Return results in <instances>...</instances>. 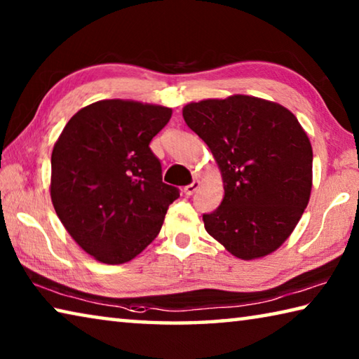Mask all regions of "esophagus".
I'll list each match as a JSON object with an SVG mask.
<instances>
[{"label":"esophagus","instance_id":"obj_1","mask_svg":"<svg viewBox=\"0 0 359 359\" xmlns=\"http://www.w3.org/2000/svg\"><path fill=\"white\" fill-rule=\"evenodd\" d=\"M201 185V182L199 180H194L193 184H190V185H187L185 188H184V193L187 194V196H191V194L198 190V187Z\"/></svg>","mask_w":359,"mask_h":359}]
</instances>
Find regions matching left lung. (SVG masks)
Segmentation results:
<instances>
[{"label": "left lung", "instance_id": "1", "mask_svg": "<svg viewBox=\"0 0 359 359\" xmlns=\"http://www.w3.org/2000/svg\"><path fill=\"white\" fill-rule=\"evenodd\" d=\"M208 144L223 180V201L204 228L236 258L276 252L293 233L312 191V145L294 114L248 95L182 109Z\"/></svg>", "mask_w": 359, "mask_h": 359}]
</instances>
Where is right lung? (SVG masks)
I'll return each instance as SVG.
<instances>
[{
    "mask_svg": "<svg viewBox=\"0 0 359 359\" xmlns=\"http://www.w3.org/2000/svg\"><path fill=\"white\" fill-rule=\"evenodd\" d=\"M172 109L133 100H102L66 123L52 150L50 198L79 247L106 264L136 258L179 198L163 184L149 144Z\"/></svg>",
    "mask_w": 359,
    "mask_h": 359,
    "instance_id": "obj_1",
    "label": "right lung"
}]
</instances>
